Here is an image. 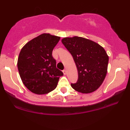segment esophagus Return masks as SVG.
<instances>
[{
	"instance_id": "1",
	"label": "esophagus",
	"mask_w": 130,
	"mask_h": 130,
	"mask_svg": "<svg viewBox=\"0 0 130 130\" xmlns=\"http://www.w3.org/2000/svg\"><path fill=\"white\" fill-rule=\"evenodd\" d=\"M63 73L64 75H66L67 74V70H63Z\"/></svg>"
}]
</instances>
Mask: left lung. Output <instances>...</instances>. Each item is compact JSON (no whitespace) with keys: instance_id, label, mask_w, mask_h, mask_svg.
<instances>
[{"instance_id":"obj_1","label":"left lung","mask_w":130,"mask_h":130,"mask_svg":"<svg viewBox=\"0 0 130 130\" xmlns=\"http://www.w3.org/2000/svg\"><path fill=\"white\" fill-rule=\"evenodd\" d=\"M62 42L71 54L78 71L77 82L71 84L72 88L85 94L98 90L107 73L109 57L104 48L81 37H65Z\"/></svg>"}]
</instances>
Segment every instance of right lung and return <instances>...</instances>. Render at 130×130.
I'll return each mask as SVG.
<instances>
[{"label":"right lung","instance_id":"right-lung-1","mask_svg":"<svg viewBox=\"0 0 130 130\" xmlns=\"http://www.w3.org/2000/svg\"><path fill=\"white\" fill-rule=\"evenodd\" d=\"M60 37L43 33L32 39L20 50L18 68L23 84L36 94H45L56 88L63 73L56 68L52 52Z\"/></svg>","mask_w":130,"mask_h":130}]
</instances>
